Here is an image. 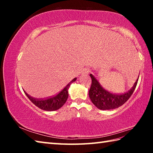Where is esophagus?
Returning <instances> with one entry per match:
<instances>
[{"label":"esophagus","instance_id":"esophagus-1","mask_svg":"<svg viewBox=\"0 0 153 153\" xmlns=\"http://www.w3.org/2000/svg\"><path fill=\"white\" fill-rule=\"evenodd\" d=\"M89 72H90V70H89L88 69L85 68V69H83L82 74H89Z\"/></svg>","mask_w":153,"mask_h":153}]
</instances>
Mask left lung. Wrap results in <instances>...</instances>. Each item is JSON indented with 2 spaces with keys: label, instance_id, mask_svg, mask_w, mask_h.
<instances>
[{
  "label": "left lung",
  "instance_id": "1",
  "mask_svg": "<svg viewBox=\"0 0 153 153\" xmlns=\"http://www.w3.org/2000/svg\"><path fill=\"white\" fill-rule=\"evenodd\" d=\"M90 76L92 79V84L89 90L90 98L93 104L101 110L114 109L123 105L133 94L138 80H136L133 87L128 92L117 94L107 91L92 74H90Z\"/></svg>",
  "mask_w": 153,
  "mask_h": 153
}]
</instances>
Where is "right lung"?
<instances>
[{"label": "right lung", "instance_id": "1", "mask_svg": "<svg viewBox=\"0 0 153 153\" xmlns=\"http://www.w3.org/2000/svg\"><path fill=\"white\" fill-rule=\"evenodd\" d=\"M76 79L77 78L76 77L73 80H71L60 92H59L57 94L52 97H48L46 98H38H38L32 97L29 94H27L25 92H24L26 94L27 98H29L36 107L45 111H55L60 108L66 102L69 95V88L70 86L71 83L76 81Z\"/></svg>", "mask_w": 153, "mask_h": 153}]
</instances>
